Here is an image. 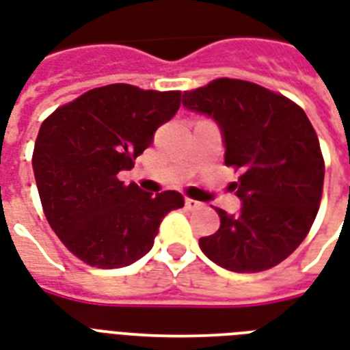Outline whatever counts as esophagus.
<instances>
[{
    "label": "esophagus",
    "mask_w": 350,
    "mask_h": 350,
    "mask_svg": "<svg viewBox=\"0 0 350 350\" xmlns=\"http://www.w3.org/2000/svg\"><path fill=\"white\" fill-rule=\"evenodd\" d=\"M185 207L187 209H198V207H202V204L193 198H185Z\"/></svg>",
    "instance_id": "obj_1"
}]
</instances>
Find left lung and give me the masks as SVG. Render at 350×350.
Masks as SVG:
<instances>
[{
	"label": "left lung",
	"mask_w": 350,
	"mask_h": 350,
	"mask_svg": "<svg viewBox=\"0 0 350 350\" xmlns=\"http://www.w3.org/2000/svg\"><path fill=\"white\" fill-rule=\"evenodd\" d=\"M183 106L205 113L224 133L226 165L240 170L233 191L242 209H217L220 228L200 247L229 271L270 270L295 252L316 220L325 161L301 106L255 82L217 79L183 92Z\"/></svg>",
	"instance_id": "8db88e82"
}]
</instances>
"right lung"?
<instances>
[{"instance_id": "right-lung-1", "label": "right lung", "mask_w": 350, "mask_h": 350, "mask_svg": "<svg viewBox=\"0 0 350 350\" xmlns=\"http://www.w3.org/2000/svg\"><path fill=\"white\" fill-rule=\"evenodd\" d=\"M181 92L108 84L53 111L40 126L33 169L47 222L75 257L111 270L150 252L167 213L183 196L124 185L121 170L180 108Z\"/></svg>"}]
</instances>
